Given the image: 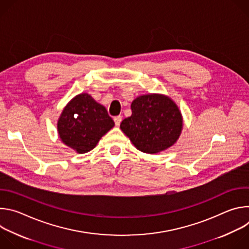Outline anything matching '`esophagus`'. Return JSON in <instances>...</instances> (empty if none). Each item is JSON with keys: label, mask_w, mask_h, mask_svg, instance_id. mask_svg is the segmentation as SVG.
Listing matches in <instances>:
<instances>
[{"label": "esophagus", "mask_w": 249, "mask_h": 249, "mask_svg": "<svg viewBox=\"0 0 249 249\" xmlns=\"http://www.w3.org/2000/svg\"><path fill=\"white\" fill-rule=\"evenodd\" d=\"M121 121H122V116H115L114 117V122H115V125L116 126H119L120 125V123H121Z\"/></svg>", "instance_id": "obj_1"}]
</instances>
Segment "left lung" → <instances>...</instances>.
I'll list each match as a JSON object with an SVG mask.
<instances>
[{"instance_id":"1","label":"left lung","mask_w":249,"mask_h":249,"mask_svg":"<svg viewBox=\"0 0 249 249\" xmlns=\"http://www.w3.org/2000/svg\"><path fill=\"white\" fill-rule=\"evenodd\" d=\"M132 115L120 128L141 152L157 154L171 147L182 130V116L175 102L162 94L138 96L131 104Z\"/></svg>"}]
</instances>
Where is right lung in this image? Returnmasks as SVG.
I'll use <instances>...</instances> for the list:
<instances>
[{"mask_svg":"<svg viewBox=\"0 0 249 249\" xmlns=\"http://www.w3.org/2000/svg\"><path fill=\"white\" fill-rule=\"evenodd\" d=\"M113 126L114 121L106 108L88 93L78 94L71 100L57 123L63 143L79 154L91 151Z\"/></svg>","mask_w":249,"mask_h":249,"instance_id":"add662e5","label":"right lung"}]
</instances>
